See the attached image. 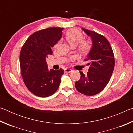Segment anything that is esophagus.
Instances as JSON below:
<instances>
[{
    "instance_id": "1",
    "label": "esophagus",
    "mask_w": 133,
    "mask_h": 133,
    "mask_svg": "<svg viewBox=\"0 0 133 133\" xmlns=\"http://www.w3.org/2000/svg\"><path fill=\"white\" fill-rule=\"evenodd\" d=\"M72 71V70L71 69H68L67 68L64 70V72L65 73H70V72Z\"/></svg>"
}]
</instances>
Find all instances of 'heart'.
<instances>
[{
    "label": "heart",
    "mask_w": 133,
    "mask_h": 133,
    "mask_svg": "<svg viewBox=\"0 0 133 133\" xmlns=\"http://www.w3.org/2000/svg\"><path fill=\"white\" fill-rule=\"evenodd\" d=\"M66 39L72 46H75L77 45L78 50L82 53H87L91 48V42L89 40H83L84 35L80 31L77 29H70L67 31L66 34ZM60 43V41L56 42L54 45V49H57L59 46ZM71 59L73 60L74 57H71Z\"/></svg>",
    "instance_id": "1"
}]
</instances>
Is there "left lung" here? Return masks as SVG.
Listing matches in <instances>:
<instances>
[{"instance_id": "left-lung-1", "label": "left lung", "mask_w": 133, "mask_h": 133, "mask_svg": "<svg viewBox=\"0 0 133 133\" xmlns=\"http://www.w3.org/2000/svg\"><path fill=\"white\" fill-rule=\"evenodd\" d=\"M90 36L93 46L85 61L90 65L84 75L80 71V78L75 82L77 90L85 96H94L100 93L110 81L114 67V56L109 42L104 36L82 28Z\"/></svg>"}]
</instances>
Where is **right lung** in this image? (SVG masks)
<instances>
[{"instance_id":"1","label":"right lung","mask_w":133,"mask_h":133,"mask_svg":"<svg viewBox=\"0 0 133 133\" xmlns=\"http://www.w3.org/2000/svg\"><path fill=\"white\" fill-rule=\"evenodd\" d=\"M64 28H49L30 35L20 53L21 75L27 88L40 97H47L57 90L64 70H48L46 58L51 55V48L62 36Z\"/></svg>"}]
</instances>
